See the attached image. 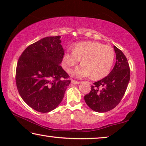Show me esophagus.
Segmentation results:
<instances>
[{"label": "esophagus", "mask_w": 146, "mask_h": 146, "mask_svg": "<svg viewBox=\"0 0 146 146\" xmlns=\"http://www.w3.org/2000/svg\"><path fill=\"white\" fill-rule=\"evenodd\" d=\"M71 83L73 84H75V85H77L80 84V82H78V81H75L74 80H71Z\"/></svg>", "instance_id": "1"}]
</instances>
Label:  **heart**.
I'll return each instance as SVG.
<instances>
[{
  "label": "heart",
  "instance_id": "1",
  "mask_svg": "<svg viewBox=\"0 0 146 146\" xmlns=\"http://www.w3.org/2000/svg\"><path fill=\"white\" fill-rule=\"evenodd\" d=\"M82 59V64L73 71L76 78L91 75L94 80L102 78L110 73L115 59L111 47L97 42H85L76 44L73 51L68 50L62 57V66L70 73L74 66Z\"/></svg>",
  "mask_w": 146,
  "mask_h": 146
}]
</instances>
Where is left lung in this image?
Instances as JSON below:
<instances>
[{
	"label": "left lung",
	"instance_id": "8db88e82",
	"mask_svg": "<svg viewBox=\"0 0 146 146\" xmlns=\"http://www.w3.org/2000/svg\"><path fill=\"white\" fill-rule=\"evenodd\" d=\"M114 47L116 63L109 75L93 83L91 90L85 95L84 100L91 110L98 113L109 111L115 108L126 91L130 79V69L122 51Z\"/></svg>",
	"mask_w": 146,
	"mask_h": 146
}]
</instances>
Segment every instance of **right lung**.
Returning <instances> with one entry per match:
<instances>
[{
    "label": "right lung",
    "mask_w": 146,
    "mask_h": 146,
    "mask_svg": "<svg viewBox=\"0 0 146 146\" xmlns=\"http://www.w3.org/2000/svg\"><path fill=\"white\" fill-rule=\"evenodd\" d=\"M60 38L48 36L31 44L17 62L16 84L20 95L29 107L40 113L57 107L71 82L60 65L64 54Z\"/></svg>",
    "instance_id": "1"
}]
</instances>
